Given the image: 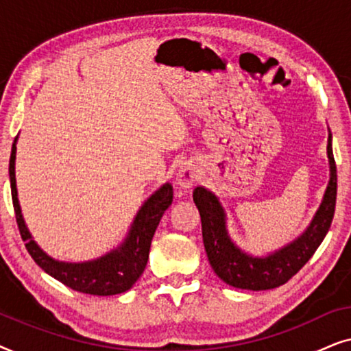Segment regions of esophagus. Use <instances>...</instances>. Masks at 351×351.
<instances>
[{
	"label": "esophagus",
	"mask_w": 351,
	"mask_h": 351,
	"mask_svg": "<svg viewBox=\"0 0 351 351\" xmlns=\"http://www.w3.org/2000/svg\"><path fill=\"white\" fill-rule=\"evenodd\" d=\"M196 180H198V167L191 162H185L177 172V184L184 189H190Z\"/></svg>",
	"instance_id": "obj_1"
}]
</instances>
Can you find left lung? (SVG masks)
Returning a JSON list of instances; mask_svg holds the SVG:
<instances>
[{"instance_id": "1", "label": "left lung", "mask_w": 351, "mask_h": 351, "mask_svg": "<svg viewBox=\"0 0 351 351\" xmlns=\"http://www.w3.org/2000/svg\"><path fill=\"white\" fill-rule=\"evenodd\" d=\"M330 180L313 222L300 238L268 257H251L234 246L225 228V214L215 195L196 186L193 201L201 215L203 241L209 263L220 280L239 289L265 291L285 285L310 261L329 232L337 199V166L328 141Z\"/></svg>"}]
</instances>
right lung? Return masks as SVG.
Masks as SVG:
<instances>
[{"label":"right lung","mask_w":351,"mask_h":351,"mask_svg":"<svg viewBox=\"0 0 351 351\" xmlns=\"http://www.w3.org/2000/svg\"><path fill=\"white\" fill-rule=\"evenodd\" d=\"M14 162H16V141L12 143L11 160H9L11 195L19 232H21V237L25 241V247L33 261L46 273H49L52 278H56L57 281L64 282L70 289L83 292V294L114 295L131 289L134 282L141 278L143 270H145L153 234L156 232V227L165 210L172 203V185H162L155 195H152L145 201V204L142 206L136 220H134L126 241L117 251L93 262L65 263L57 262L49 256H46L33 241L32 234L28 233L17 199Z\"/></svg>","instance_id":"add662e5"}]
</instances>
